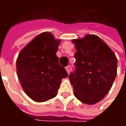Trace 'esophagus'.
I'll return each instance as SVG.
<instances>
[{"mask_svg": "<svg viewBox=\"0 0 126 126\" xmlns=\"http://www.w3.org/2000/svg\"><path fill=\"white\" fill-rule=\"evenodd\" d=\"M66 70L67 71V73L68 74H69V72H70V66H66L65 67Z\"/></svg>", "mask_w": 126, "mask_h": 126, "instance_id": "1", "label": "esophagus"}]
</instances>
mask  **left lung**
Masks as SVG:
<instances>
[{
	"instance_id": "1",
	"label": "left lung",
	"mask_w": 126,
	"mask_h": 126,
	"mask_svg": "<svg viewBox=\"0 0 126 126\" xmlns=\"http://www.w3.org/2000/svg\"><path fill=\"white\" fill-rule=\"evenodd\" d=\"M75 71L69 76L75 97L81 102L94 104L105 97L117 74L114 52L99 37L88 34L73 40Z\"/></svg>"
}]
</instances>
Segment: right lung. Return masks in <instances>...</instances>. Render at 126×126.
I'll return each instance as SVG.
<instances>
[{"mask_svg":"<svg viewBox=\"0 0 126 126\" xmlns=\"http://www.w3.org/2000/svg\"><path fill=\"white\" fill-rule=\"evenodd\" d=\"M60 43L52 33L44 32L35 37L18 55L19 80L25 93L36 102L55 97L62 79L68 76L56 55Z\"/></svg>","mask_w":126,"mask_h":126,"instance_id":"add662e5","label":"right lung"}]
</instances>
